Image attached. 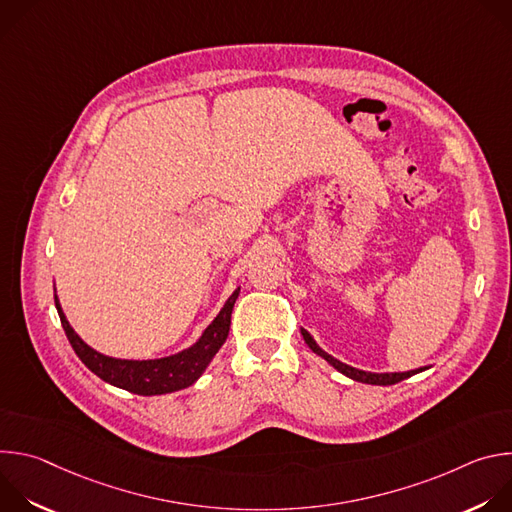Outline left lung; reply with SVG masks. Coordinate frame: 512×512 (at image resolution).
<instances>
[{
    "mask_svg": "<svg viewBox=\"0 0 512 512\" xmlns=\"http://www.w3.org/2000/svg\"><path fill=\"white\" fill-rule=\"evenodd\" d=\"M302 336H304L306 344H308L318 356H322L324 360H328L338 373H342V375H346L348 379L358 381V383H367V385H395V383L405 381V379H409V377H413V375H417V373H421V371L427 369V367H421V369L405 371V373H367V371H360V369L348 367V364H344V362H340L338 358H334V356H330L328 352H324V350L316 344V340L312 338V334H310L308 330H304V328H302Z\"/></svg>",
    "mask_w": 512,
    "mask_h": 512,
    "instance_id": "left-lung-1",
    "label": "left lung"
}]
</instances>
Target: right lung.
<instances>
[{
	"instance_id": "1",
	"label": "right lung",
	"mask_w": 512,
	"mask_h": 512,
	"mask_svg": "<svg viewBox=\"0 0 512 512\" xmlns=\"http://www.w3.org/2000/svg\"><path fill=\"white\" fill-rule=\"evenodd\" d=\"M239 291L241 287L233 291L231 298L225 302L223 310L218 312V316L208 324V328L190 348L172 356L152 358V360H125V358H113L97 352L75 330H72V326L68 324L60 308L58 296H54V304L70 346L75 348L77 356L85 362V367L91 373H95L99 379H103L113 387L125 389L135 395L150 397V395H166V393L186 389L200 379V375L206 371L218 348L225 344L229 336L231 314L239 298Z\"/></svg>"
}]
</instances>
